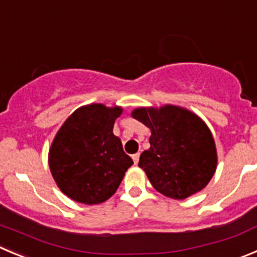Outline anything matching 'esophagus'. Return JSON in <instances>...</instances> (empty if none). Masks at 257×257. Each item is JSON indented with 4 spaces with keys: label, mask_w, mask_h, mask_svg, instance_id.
I'll return each mask as SVG.
<instances>
[{
    "label": "esophagus",
    "mask_w": 257,
    "mask_h": 257,
    "mask_svg": "<svg viewBox=\"0 0 257 257\" xmlns=\"http://www.w3.org/2000/svg\"><path fill=\"white\" fill-rule=\"evenodd\" d=\"M132 158H133L134 161V165L138 164V161H140V153H136V155L132 156Z\"/></svg>",
    "instance_id": "1"
}]
</instances>
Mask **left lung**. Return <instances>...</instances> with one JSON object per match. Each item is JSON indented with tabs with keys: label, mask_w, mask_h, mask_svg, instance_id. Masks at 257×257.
Returning a JSON list of instances; mask_svg holds the SVG:
<instances>
[{
	"label": "left lung",
	"mask_w": 257,
	"mask_h": 257,
	"mask_svg": "<svg viewBox=\"0 0 257 257\" xmlns=\"http://www.w3.org/2000/svg\"><path fill=\"white\" fill-rule=\"evenodd\" d=\"M132 116L151 129L150 150L138 166L167 198L186 199L208 185L217 169V148L207 124L176 105L138 107Z\"/></svg>",
	"instance_id": "left-lung-1"
}]
</instances>
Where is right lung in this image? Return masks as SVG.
Listing matches in <instances>:
<instances>
[{"label":"right lung","instance_id":"right-lung-1","mask_svg":"<svg viewBox=\"0 0 257 257\" xmlns=\"http://www.w3.org/2000/svg\"><path fill=\"white\" fill-rule=\"evenodd\" d=\"M123 109L90 104L74 110L57 132L48 156L52 176L72 200L100 204L111 198L133 160L112 128Z\"/></svg>","mask_w":257,"mask_h":257}]
</instances>
